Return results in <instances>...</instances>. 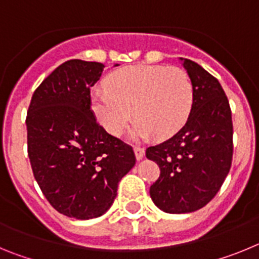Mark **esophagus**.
I'll return each instance as SVG.
<instances>
[{
    "label": "esophagus",
    "instance_id": "obj_1",
    "mask_svg": "<svg viewBox=\"0 0 259 259\" xmlns=\"http://www.w3.org/2000/svg\"><path fill=\"white\" fill-rule=\"evenodd\" d=\"M135 154H136V158L137 161H140V159H143L144 155H145V152H144L143 148H140V146H135Z\"/></svg>",
    "mask_w": 259,
    "mask_h": 259
}]
</instances>
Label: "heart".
<instances>
[{
    "label": "heart",
    "mask_w": 259,
    "mask_h": 259,
    "mask_svg": "<svg viewBox=\"0 0 259 259\" xmlns=\"http://www.w3.org/2000/svg\"><path fill=\"white\" fill-rule=\"evenodd\" d=\"M107 91L96 89L91 107L98 123L120 136L134 116V139L163 140L185 124L193 105V84L187 71L159 65H136L107 76Z\"/></svg>",
    "instance_id": "obj_1"
}]
</instances>
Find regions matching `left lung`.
Segmentation results:
<instances>
[{"label":"left lung","mask_w":259,"mask_h":259,"mask_svg":"<svg viewBox=\"0 0 259 259\" xmlns=\"http://www.w3.org/2000/svg\"><path fill=\"white\" fill-rule=\"evenodd\" d=\"M193 84V105L179 132L146 149L159 166L150 197L171 214L192 212L210 202L230 172L232 114L221 83L196 62L180 58Z\"/></svg>","instance_id":"1"}]
</instances>
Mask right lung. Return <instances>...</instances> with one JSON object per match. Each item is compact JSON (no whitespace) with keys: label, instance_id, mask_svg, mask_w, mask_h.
I'll return each mask as SVG.
<instances>
[{"label":"right lung","instance_id":"1","mask_svg":"<svg viewBox=\"0 0 259 259\" xmlns=\"http://www.w3.org/2000/svg\"><path fill=\"white\" fill-rule=\"evenodd\" d=\"M104 65L71 59L37 87L26 118L32 171L47 200L70 218H97L116 197L118 183L135 166L132 146L98 124L91 87Z\"/></svg>","mask_w":259,"mask_h":259}]
</instances>
